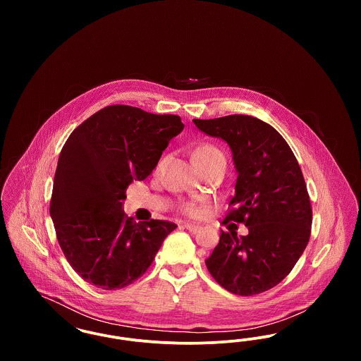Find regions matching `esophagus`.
Returning a JSON list of instances; mask_svg holds the SVG:
<instances>
[{"label": "esophagus", "mask_w": 361, "mask_h": 361, "mask_svg": "<svg viewBox=\"0 0 361 361\" xmlns=\"http://www.w3.org/2000/svg\"><path fill=\"white\" fill-rule=\"evenodd\" d=\"M183 227H184L185 230L190 231V233H196V231L200 230V226H199V224H183Z\"/></svg>", "instance_id": "esophagus-1"}]
</instances>
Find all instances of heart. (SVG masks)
Listing matches in <instances>:
<instances>
[{
  "label": "heart",
  "mask_w": 361,
  "mask_h": 361,
  "mask_svg": "<svg viewBox=\"0 0 361 361\" xmlns=\"http://www.w3.org/2000/svg\"><path fill=\"white\" fill-rule=\"evenodd\" d=\"M195 159H196L197 165L204 166V165L215 164L218 161H226V157H224V152L219 150L216 146H214V145H202L195 152ZM159 165H158V168H159ZM183 212L187 214L189 216H199L200 215L199 208L192 206V204L183 206Z\"/></svg>",
  "instance_id": "heart-1"
}]
</instances>
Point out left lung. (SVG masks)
Instances as JSON below:
<instances>
[{"instance_id":"8db88e82","label":"left lung","mask_w":361,"mask_h":361,"mask_svg":"<svg viewBox=\"0 0 361 361\" xmlns=\"http://www.w3.org/2000/svg\"><path fill=\"white\" fill-rule=\"evenodd\" d=\"M193 123L228 143L238 177L222 224L249 230L240 237L222 231L207 269L235 295L268 291L291 272L309 243L312 209L303 173L288 143L265 121L228 115Z\"/></svg>"}]
</instances>
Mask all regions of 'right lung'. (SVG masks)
I'll return each instance as SVG.
<instances>
[{"instance_id": "obj_1", "label": "right lung", "mask_w": 361, "mask_h": 361, "mask_svg": "<svg viewBox=\"0 0 361 361\" xmlns=\"http://www.w3.org/2000/svg\"><path fill=\"white\" fill-rule=\"evenodd\" d=\"M183 130L177 115L116 104L70 134L54 176L50 215L65 257L86 283L106 291L130 286L177 227L159 219L134 224L121 202Z\"/></svg>"}]
</instances>
